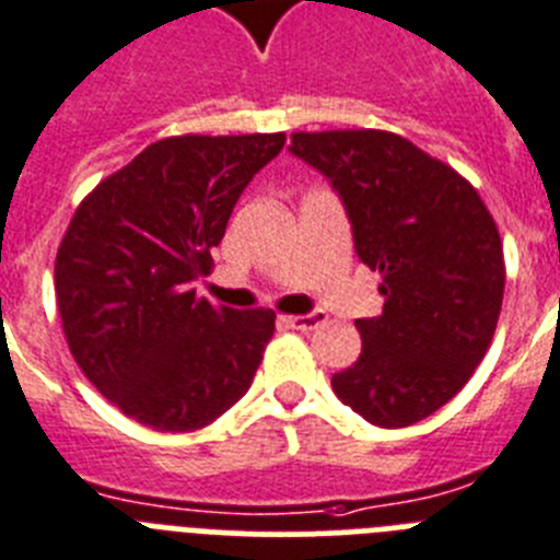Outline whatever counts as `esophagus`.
Masks as SVG:
<instances>
[{
	"mask_svg": "<svg viewBox=\"0 0 560 560\" xmlns=\"http://www.w3.org/2000/svg\"><path fill=\"white\" fill-rule=\"evenodd\" d=\"M281 320H284L287 327H293V329H315L318 324L327 320V315L320 313V310H315V313H307V315H284Z\"/></svg>",
	"mask_w": 560,
	"mask_h": 560,
	"instance_id": "34e87169",
	"label": "esophagus"
}]
</instances>
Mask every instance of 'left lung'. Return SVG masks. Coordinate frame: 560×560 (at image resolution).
<instances>
[{"label": "left lung", "mask_w": 560, "mask_h": 560, "mask_svg": "<svg viewBox=\"0 0 560 560\" xmlns=\"http://www.w3.org/2000/svg\"><path fill=\"white\" fill-rule=\"evenodd\" d=\"M290 152L332 183L354 250L383 276V313L358 318L361 358L332 374L340 402L381 428L425 420L470 381L502 313L499 228L468 179L381 129L295 132Z\"/></svg>", "instance_id": "left-lung-1"}]
</instances>
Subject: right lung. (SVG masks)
Here are the masks:
<instances>
[{"instance_id":"add662e5","label":"right lung","mask_w":560,"mask_h":560,"mask_svg":"<svg viewBox=\"0 0 560 560\" xmlns=\"http://www.w3.org/2000/svg\"><path fill=\"white\" fill-rule=\"evenodd\" d=\"M281 145V132L158 140L72 213L56 256L61 327L86 381L126 417L183 434L250 388L276 313L213 307L191 284Z\"/></svg>"}]
</instances>
